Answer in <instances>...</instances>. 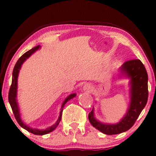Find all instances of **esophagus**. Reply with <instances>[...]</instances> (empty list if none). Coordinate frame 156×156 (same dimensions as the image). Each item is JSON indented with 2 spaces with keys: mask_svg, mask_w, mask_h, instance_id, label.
I'll return each mask as SVG.
<instances>
[{
  "mask_svg": "<svg viewBox=\"0 0 156 156\" xmlns=\"http://www.w3.org/2000/svg\"><path fill=\"white\" fill-rule=\"evenodd\" d=\"M91 89H92L91 85L90 84H88V83L86 84H84V87H83V90L86 91V92H89V91H91Z\"/></svg>",
  "mask_w": 156,
  "mask_h": 156,
  "instance_id": "34e87169",
  "label": "esophagus"
}]
</instances>
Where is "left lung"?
Instances as JSON below:
<instances>
[{
    "instance_id": "obj_1",
    "label": "left lung",
    "mask_w": 156,
    "mask_h": 156,
    "mask_svg": "<svg viewBox=\"0 0 156 156\" xmlns=\"http://www.w3.org/2000/svg\"><path fill=\"white\" fill-rule=\"evenodd\" d=\"M119 78L129 80L130 101L126 113L116 123H103L98 120L94 115V108H93L88 116L91 124L106 135L119 134L131 129L148 101V77L141 61L133 59L126 62L119 68Z\"/></svg>"
}]
</instances>
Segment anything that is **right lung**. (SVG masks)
<instances>
[{"mask_svg": "<svg viewBox=\"0 0 156 156\" xmlns=\"http://www.w3.org/2000/svg\"><path fill=\"white\" fill-rule=\"evenodd\" d=\"M39 49H40V46L38 45L37 47L33 48V49H31V50H30L29 51H27V52H25V54H23L22 56L19 58L18 62H16V65H15L14 67L13 71H12V84L10 88L9 94H8V101H9V104L12 108L15 118H16L17 121H18V124L20 125L21 127L23 128V129L26 130V131L30 132V133L35 134V135L42 136V135H45V134L50 133V132L53 131L55 129H56L57 126L59 125V123L61 121L62 113L64 106L65 105V104L67 103L68 101H69L71 99H73L74 97H75L76 94L75 93L71 94H69L67 98H65V99L64 100L62 104L60 112H59V115L58 119H57L56 121V123H55V124H53L52 126H51L45 129H33V128H32L30 126H29L28 125H27L26 123L22 120L20 108H19V105L18 103V99H17V94H18V79L19 72H20L21 67H22L23 64L25 62V61H26V59H28L32 55L34 54V53H35L36 51L39 50Z\"/></svg>", "mask_w": 156, "mask_h": 156, "instance_id": "obj_1", "label": "right lung"}]
</instances>
